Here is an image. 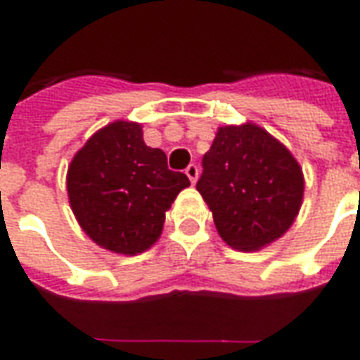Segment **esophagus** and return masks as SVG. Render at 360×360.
Masks as SVG:
<instances>
[{
    "mask_svg": "<svg viewBox=\"0 0 360 360\" xmlns=\"http://www.w3.org/2000/svg\"><path fill=\"white\" fill-rule=\"evenodd\" d=\"M185 173H187V177L191 179V183H196V179H198V167H196L195 164H191L185 169Z\"/></svg>",
    "mask_w": 360,
    "mask_h": 360,
    "instance_id": "obj_1",
    "label": "esophagus"
}]
</instances>
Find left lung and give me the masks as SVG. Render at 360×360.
<instances>
[{
	"mask_svg": "<svg viewBox=\"0 0 360 360\" xmlns=\"http://www.w3.org/2000/svg\"><path fill=\"white\" fill-rule=\"evenodd\" d=\"M196 191L231 249L260 250L299 216L304 177L299 162L257 123L219 127L202 158Z\"/></svg>",
	"mask_w": 360,
	"mask_h": 360,
	"instance_id": "left-lung-1",
	"label": "left lung"
}]
</instances>
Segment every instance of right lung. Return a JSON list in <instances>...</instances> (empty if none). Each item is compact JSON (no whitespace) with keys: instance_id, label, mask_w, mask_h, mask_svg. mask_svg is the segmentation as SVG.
<instances>
[{"instance_id":"obj_1","label":"right lung","mask_w":360,"mask_h":360,"mask_svg":"<svg viewBox=\"0 0 360 360\" xmlns=\"http://www.w3.org/2000/svg\"><path fill=\"white\" fill-rule=\"evenodd\" d=\"M191 181L167 169L142 125L117 119L84 142L67 169V195L82 231L102 249L134 257L160 239L165 212Z\"/></svg>"}]
</instances>
